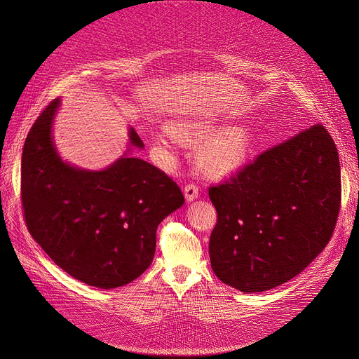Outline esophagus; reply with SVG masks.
I'll use <instances>...</instances> for the list:
<instances>
[{
	"mask_svg": "<svg viewBox=\"0 0 359 359\" xmlns=\"http://www.w3.org/2000/svg\"><path fill=\"white\" fill-rule=\"evenodd\" d=\"M199 195V187L196 183H187L184 186V198L187 202H192L198 198Z\"/></svg>",
	"mask_w": 359,
	"mask_h": 359,
	"instance_id": "1",
	"label": "esophagus"
}]
</instances>
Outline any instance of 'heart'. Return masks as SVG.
Instances as JSON below:
<instances>
[{
    "label": "heart",
    "instance_id": "obj_1",
    "mask_svg": "<svg viewBox=\"0 0 359 359\" xmlns=\"http://www.w3.org/2000/svg\"><path fill=\"white\" fill-rule=\"evenodd\" d=\"M210 122H177L170 126L172 135L183 144H195L212 134ZM210 137V136H209ZM156 145L167 148L168 135L158 134ZM252 149V137L244 128H230L206 139L198 149V164L206 175L224 176L236 172L246 163Z\"/></svg>",
    "mask_w": 359,
    "mask_h": 359
}]
</instances>
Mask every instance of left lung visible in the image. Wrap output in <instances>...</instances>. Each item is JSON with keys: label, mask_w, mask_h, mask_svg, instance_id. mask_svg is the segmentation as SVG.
Returning <instances> with one entry per match:
<instances>
[{"label": "left lung", "mask_w": 359, "mask_h": 359, "mask_svg": "<svg viewBox=\"0 0 359 359\" xmlns=\"http://www.w3.org/2000/svg\"><path fill=\"white\" fill-rule=\"evenodd\" d=\"M208 194L217 210L210 238L217 278L241 292L275 288L303 272L333 236L342 194L336 144L316 123Z\"/></svg>", "instance_id": "8db88e82"}]
</instances>
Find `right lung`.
Listing matches in <instances>:
<instances>
[{"mask_svg": "<svg viewBox=\"0 0 359 359\" xmlns=\"http://www.w3.org/2000/svg\"><path fill=\"white\" fill-rule=\"evenodd\" d=\"M60 99L30 128L22 157V205L27 230L72 278L110 290L151 265L158 224L183 205L172 177L141 158L122 157L103 172H86L58 157L50 128ZM130 144L144 147L130 129Z\"/></svg>", "mask_w": 359, "mask_h": 359, "instance_id": "add662e5", "label": "right lung"}]
</instances>
